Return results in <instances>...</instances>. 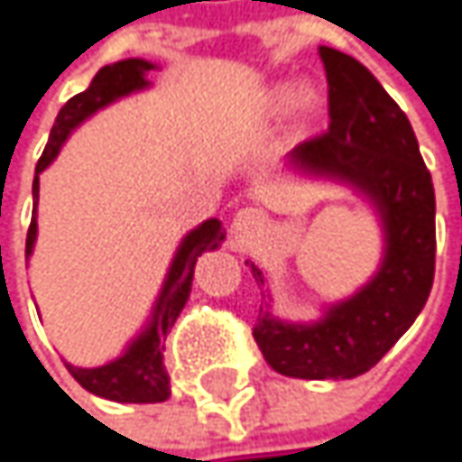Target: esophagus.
<instances>
[{"label":"esophagus","instance_id":"esophagus-1","mask_svg":"<svg viewBox=\"0 0 462 462\" xmlns=\"http://www.w3.org/2000/svg\"><path fill=\"white\" fill-rule=\"evenodd\" d=\"M263 211L261 208H254V206H245V208H240L237 214H235V219H232V232L235 235H240V237H245V235H251L254 230H258L261 225H263Z\"/></svg>","mask_w":462,"mask_h":462}]
</instances>
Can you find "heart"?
<instances>
[{"instance_id":"b5f03b06","label":"heart","mask_w":462,"mask_h":462,"mask_svg":"<svg viewBox=\"0 0 462 462\" xmlns=\"http://www.w3.org/2000/svg\"><path fill=\"white\" fill-rule=\"evenodd\" d=\"M290 98H292V91H290V88H280V91H274V94H272V104L280 109V106H285Z\"/></svg>"}]
</instances>
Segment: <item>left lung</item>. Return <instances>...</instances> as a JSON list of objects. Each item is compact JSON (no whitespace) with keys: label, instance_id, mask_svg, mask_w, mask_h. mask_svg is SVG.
Masks as SVG:
<instances>
[{"label":"left lung","instance_id":"8db88e82","mask_svg":"<svg viewBox=\"0 0 462 462\" xmlns=\"http://www.w3.org/2000/svg\"><path fill=\"white\" fill-rule=\"evenodd\" d=\"M329 86V127L298 143L290 162L353 182L379 204L387 256L358 295L313 327L261 313L254 339L266 364L295 379H353L374 368L423 309L437 261L434 185L416 133L382 83L350 54L319 46ZM256 282L261 272L251 263Z\"/></svg>","mask_w":462,"mask_h":462}]
</instances>
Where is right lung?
<instances>
[{
  "label": "right lung",
  "instance_id": "right-lung-1",
  "mask_svg": "<svg viewBox=\"0 0 462 462\" xmlns=\"http://www.w3.org/2000/svg\"><path fill=\"white\" fill-rule=\"evenodd\" d=\"M151 68L153 65L146 60H123V62L106 65L96 72L91 86L83 94L72 96L60 109L54 127H51V135H49V143L36 164V180H33L36 201H39V172H43L49 167V162L57 156L69 130L80 120H86L88 115H94L96 109H101L104 104L115 101L117 96L143 88L146 86L143 75ZM33 240H36V208H33L28 237H25V258L33 251ZM222 240H225V230L217 219H208L199 230H193L185 237V243L180 245L175 261H172V269L167 274L164 290L159 295L151 327L130 345V350L123 358L98 368H78L68 364V371L83 390L98 394V397H106V400H115V402H164L170 397V376L164 371V339L175 324L177 313L182 311V306L190 295L196 261L206 251H214Z\"/></svg>",
  "mask_w": 462,
  "mask_h": 462
}]
</instances>
